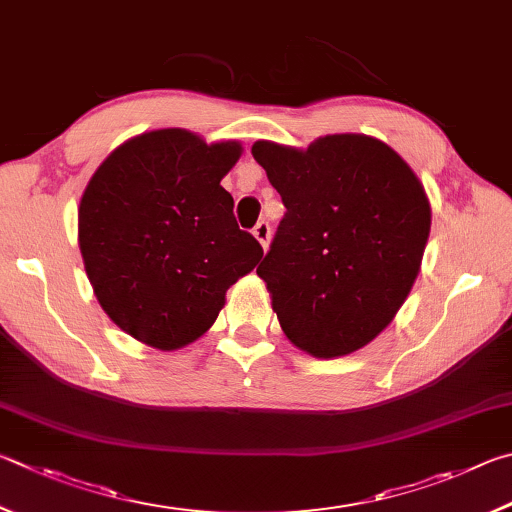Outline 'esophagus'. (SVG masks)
<instances>
[{"instance_id":"34e87169","label":"esophagus","mask_w":512,"mask_h":512,"mask_svg":"<svg viewBox=\"0 0 512 512\" xmlns=\"http://www.w3.org/2000/svg\"><path fill=\"white\" fill-rule=\"evenodd\" d=\"M270 236H272V227H270V222L267 220H261L254 227V238L261 242L263 245V249H267V245H270Z\"/></svg>"}]
</instances>
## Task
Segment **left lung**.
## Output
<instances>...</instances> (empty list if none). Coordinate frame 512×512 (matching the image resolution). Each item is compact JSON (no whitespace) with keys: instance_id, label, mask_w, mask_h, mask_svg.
Masks as SVG:
<instances>
[{"instance_id":"left-lung-1","label":"left lung","mask_w":512,"mask_h":512,"mask_svg":"<svg viewBox=\"0 0 512 512\" xmlns=\"http://www.w3.org/2000/svg\"><path fill=\"white\" fill-rule=\"evenodd\" d=\"M251 155L288 209L256 270L283 333L324 360L373 342L420 272L432 224L420 179L366 134L308 150L256 141Z\"/></svg>"}]
</instances>
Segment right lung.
<instances>
[{
    "label": "right lung",
    "instance_id": "1",
    "mask_svg": "<svg viewBox=\"0 0 512 512\" xmlns=\"http://www.w3.org/2000/svg\"><path fill=\"white\" fill-rule=\"evenodd\" d=\"M240 155L238 141L209 146L188 130H152L89 179L80 254L101 308L130 337L159 351L195 342L261 261L263 247L238 227L220 186Z\"/></svg>",
    "mask_w": 512,
    "mask_h": 512
}]
</instances>
